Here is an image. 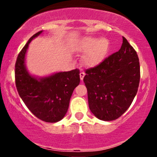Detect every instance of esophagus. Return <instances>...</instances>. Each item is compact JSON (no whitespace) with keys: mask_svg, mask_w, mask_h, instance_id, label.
Returning a JSON list of instances; mask_svg holds the SVG:
<instances>
[{"mask_svg":"<svg viewBox=\"0 0 157 157\" xmlns=\"http://www.w3.org/2000/svg\"><path fill=\"white\" fill-rule=\"evenodd\" d=\"M85 77V73L82 72V71H81L80 73V80H83V78Z\"/></svg>","mask_w":157,"mask_h":157,"instance_id":"1","label":"esophagus"}]
</instances>
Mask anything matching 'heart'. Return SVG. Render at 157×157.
Returning <instances> with one entry per match:
<instances>
[{"label":"heart","mask_w":157,"mask_h":157,"mask_svg":"<svg viewBox=\"0 0 157 157\" xmlns=\"http://www.w3.org/2000/svg\"><path fill=\"white\" fill-rule=\"evenodd\" d=\"M109 41L106 38L88 37L82 40L81 44V49L88 52L85 60L89 66H96L103 61L109 53Z\"/></svg>","instance_id":"1"}]
</instances>
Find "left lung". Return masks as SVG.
<instances>
[{
  "label": "left lung",
  "instance_id": "left-lung-1",
  "mask_svg": "<svg viewBox=\"0 0 157 157\" xmlns=\"http://www.w3.org/2000/svg\"><path fill=\"white\" fill-rule=\"evenodd\" d=\"M86 74L83 81L93 114L103 121L121 117L132 103L140 80L138 55L127 40L122 37L120 49Z\"/></svg>",
  "mask_w": 157,
  "mask_h": 157
}]
</instances>
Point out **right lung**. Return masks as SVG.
I'll list each match as a JSON object with an SVG mask.
<instances>
[{"instance_id":"right-lung-1","label":"right lung","mask_w":157,"mask_h":157,"mask_svg":"<svg viewBox=\"0 0 157 157\" xmlns=\"http://www.w3.org/2000/svg\"><path fill=\"white\" fill-rule=\"evenodd\" d=\"M42 32L32 36L17 56L15 85L21 98L36 117L46 122H57L67 112L74 90L80 84V71L76 68L41 78L29 73L25 64L29 44Z\"/></svg>"}]
</instances>
